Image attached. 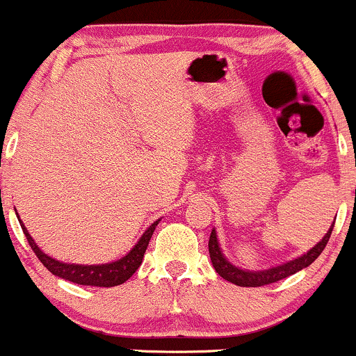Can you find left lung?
Wrapping results in <instances>:
<instances>
[{
  "label": "left lung",
  "instance_id": "1",
  "mask_svg": "<svg viewBox=\"0 0 356 356\" xmlns=\"http://www.w3.org/2000/svg\"><path fill=\"white\" fill-rule=\"evenodd\" d=\"M333 227H334V222L331 223L330 230L326 232L325 237H323L321 241L313 247V249H309L307 252L299 255L296 259H293V261H287L284 264L269 267V269H264V270H247V269H242V267L232 264L229 259L223 255L220 242H218V237H217V232L213 229L211 230L210 241H209V252H210L211 264H213L218 275L225 279V281L232 282V284H237L242 287H259V286L273 284V282H277L281 281V279L289 277V275L296 274L298 270L305 269V267L313 264V262L318 259V255L323 252L326 243H328L331 232H333Z\"/></svg>",
  "mask_w": 356,
  "mask_h": 356
}]
</instances>
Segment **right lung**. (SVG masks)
<instances>
[{
    "instance_id": "obj_1",
    "label": "right lung",
    "mask_w": 356,
    "mask_h": 356,
    "mask_svg": "<svg viewBox=\"0 0 356 356\" xmlns=\"http://www.w3.org/2000/svg\"><path fill=\"white\" fill-rule=\"evenodd\" d=\"M159 222L161 220L153 222L149 227H147L145 234L141 235V238L136 242V245L124 255V257H121L119 261H114V262H107V264H90V266L69 264V262H62V261H57V259L50 257V255L43 252V250L37 245V242L31 238V235L28 234L26 227L23 225L22 220H19V225H22L23 234H25L26 241L30 243L31 249H33V252L37 254L40 262H42V264L45 266L54 275H58L60 279H65V281L74 282V284L113 287V286H119L122 284V282H126L127 279L138 270V267L141 266L147 243H149L151 235H153V232L156 229Z\"/></svg>"
}]
</instances>
